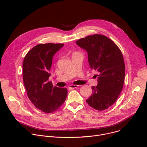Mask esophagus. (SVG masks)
<instances>
[{
    "instance_id": "1",
    "label": "esophagus",
    "mask_w": 147,
    "mask_h": 147,
    "mask_svg": "<svg viewBox=\"0 0 147 147\" xmlns=\"http://www.w3.org/2000/svg\"><path fill=\"white\" fill-rule=\"evenodd\" d=\"M79 87V85H76V84H71V85L68 86V88L69 89H75Z\"/></svg>"
}]
</instances>
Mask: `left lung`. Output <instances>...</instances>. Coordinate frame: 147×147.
<instances>
[{
	"mask_svg": "<svg viewBox=\"0 0 147 147\" xmlns=\"http://www.w3.org/2000/svg\"><path fill=\"white\" fill-rule=\"evenodd\" d=\"M76 44L87 52L90 68L98 72V84L92 86V94L86 102L98 111L107 109L123 89L125 65L122 53L115 43L104 35L88 36Z\"/></svg>",
	"mask_w": 147,
	"mask_h": 147,
	"instance_id": "1",
	"label": "left lung"
}]
</instances>
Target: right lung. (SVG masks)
I'll use <instances>...</instances> for the list:
<instances>
[{"instance_id": "add662e5", "label": "right lung", "mask_w": 147, "mask_h": 147, "mask_svg": "<svg viewBox=\"0 0 147 147\" xmlns=\"http://www.w3.org/2000/svg\"><path fill=\"white\" fill-rule=\"evenodd\" d=\"M64 44L37 45L26 55L22 64L23 82L27 96L38 109L47 113L58 110L67 96V89L53 86L48 79L53 55Z\"/></svg>"}]
</instances>
